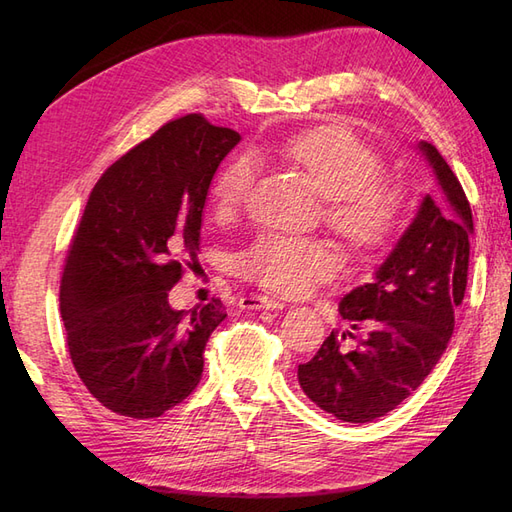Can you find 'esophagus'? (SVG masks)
<instances>
[{
  "label": "esophagus",
  "instance_id": "esophagus-1",
  "mask_svg": "<svg viewBox=\"0 0 512 512\" xmlns=\"http://www.w3.org/2000/svg\"><path fill=\"white\" fill-rule=\"evenodd\" d=\"M239 307L241 309H282L284 303L269 297H260V294H250V297H243L239 301Z\"/></svg>",
  "mask_w": 512,
  "mask_h": 512
}]
</instances>
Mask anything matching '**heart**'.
<instances>
[{
    "mask_svg": "<svg viewBox=\"0 0 512 512\" xmlns=\"http://www.w3.org/2000/svg\"><path fill=\"white\" fill-rule=\"evenodd\" d=\"M286 158L305 168L329 198L331 226L356 247H378L404 220L406 192L395 181L378 179L382 160L352 130L322 126L290 136L277 145ZM258 164L241 153L224 166L211 198L218 215L235 213L252 192ZM237 269L280 294H305L335 269V256L316 239L265 235L237 258Z\"/></svg>",
    "mask_w": 512,
    "mask_h": 512,
    "instance_id": "heart-1",
    "label": "heart"
}]
</instances>
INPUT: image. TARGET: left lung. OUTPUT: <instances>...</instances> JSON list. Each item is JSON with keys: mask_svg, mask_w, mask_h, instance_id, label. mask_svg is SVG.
I'll use <instances>...</instances> for the list:
<instances>
[{"mask_svg": "<svg viewBox=\"0 0 512 512\" xmlns=\"http://www.w3.org/2000/svg\"><path fill=\"white\" fill-rule=\"evenodd\" d=\"M416 149L444 200L425 194L369 282L344 294L339 316L352 330L365 326L368 335L348 351L343 339L351 331H333L297 371L303 393L346 423L384 416L423 384L446 350L466 292L470 203L440 151L425 141Z\"/></svg>", "mask_w": 512, "mask_h": 512, "instance_id": "obj_1", "label": "left lung"}]
</instances>
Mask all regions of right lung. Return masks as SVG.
Here are the masks:
<instances>
[{
	"mask_svg": "<svg viewBox=\"0 0 512 512\" xmlns=\"http://www.w3.org/2000/svg\"><path fill=\"white\" fill-rule=\"evenodd\" d=\"M239 141L185 115L119 158L89 194L59 305L76 374L121 416H162L203 378L224 305L173 309L168 290L181 280L179 256L196 258L211 179Z\"/></svg>",
	"mask_w": 512,
	"mask_h": 512,
	"instance_id": "1",
	"label": "right lung"
}]
</instances>
